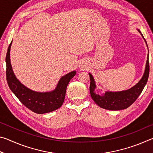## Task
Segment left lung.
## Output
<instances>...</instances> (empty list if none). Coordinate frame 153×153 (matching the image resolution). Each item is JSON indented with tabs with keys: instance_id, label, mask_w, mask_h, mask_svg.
<instances>
[{
	"instance_id": "1",
	"label": "left lung",
	"mask_w": 153,
	"mask_h": 153,
	"mask_svg": "<svg viewBox=\"0 0 153 153\" xmlns=\"http://www.w3.org/2000/svg\"><path fill=\"white\" fill-rule=\"evenodd\" d=\"M140 33L142 37L143 36ZM144 38V37H143ZM145 42L146 44V40ZM147 45V44H146ZM149 55L147 56V61L145 67V70L143 76L141 79L137 83L135 86L131 88L130 89L120 92H105V94L99 95L96 94L94 90L97 86H96L94 77L91 74H89L90 79V92L91 97L93 100L97 105L100 107L105 109L111 110V111H118L126 109L129 106L131 105L135 102V100L141 94L143 90L145 85L146 84L148 81L149 76Z\"/></svg>"
}]
</instances>
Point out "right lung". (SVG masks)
Wrapping results in <instances>:
<instances>
[{"label":"right lung","mask_w":153,"mask_h":153,"mask_svg":"<svg viewBox=\"0 0 153 153\" xmlns=\"http://www.w3.org/2000/svg\"><path fill=\"white\" fill-rule=\"evenodd\" d=\"M10 44L6 55V76L8 85L23 105L33 112L38 114L50 113L60 108L65 97L67 86L71 78L75 76L76 71L65 75L59 81L56 88L51 92H38L27 88L18 80L12 69L10 61Z\"/></svg>","instance_id":"add662e5"}]
</instances>
